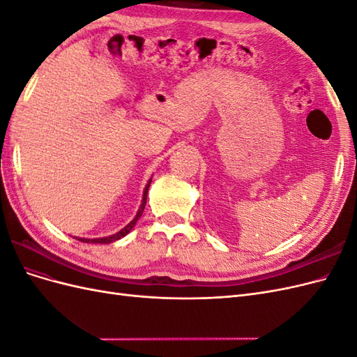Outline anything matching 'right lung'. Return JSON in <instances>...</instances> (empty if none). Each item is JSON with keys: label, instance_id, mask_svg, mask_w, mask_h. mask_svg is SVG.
<instances>
[{"label": "right lung", "instance_id": "obj_1", "mask_svg": "<svg viewBox=\"0 0 357 357\" xmlns=\"http://www.w3.org/2000/svg\"><path fill=\"white\" fill-rule=\"evenodd\" d=\"M150 181H152V178L149 180V183L146 185V188H144V193H143V201H142V205H139V210H138V213H137V215L135 218L129 222L123 229H121L119 232H116V234H113V235H109V236H102V238H79V236H75V240H79V241H83V243H93V244H109V243H113V241H117V240H121V238H123L125 235H128L129 234V231H131L134 226H135V223H137V220L142 218V214H143V211H144V207H146V201H147V192H149V186H150Z\"/></svg>", "mask_w": 357, "mask_h": 357}]
</instances>
